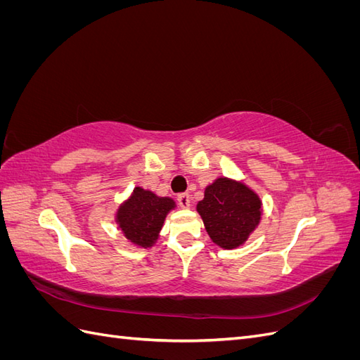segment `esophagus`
Here are the masks:
<instances>
[{
    "mask_svg": "<svg viewBox=\"0 0 360 360\" xmlns=\"http://www.w3.org/2000/svg\"><path fill=\"white\" fill-rule=\"evenodd\" d=\"M177 202L181 209H188L191 205V195L189 193H179L177 195Z\"/></svg>",
    "mask_w": 360,
    "mask_h": 360,
    "instance_id": "1",
    "label": "esophagus"
}]
</instances>
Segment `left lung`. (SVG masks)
<instances>
[{
  "label": "left lung",
  "mask_w": 360,
  "mask_h": 360,
  "mask_svg": "<svg viewBox=\"0 0 360 360\" xmlns=\"http://www.w3.org/2000/svg\"><path fill=\"white\" fill-rule=\"evenodd\" d=\"M197 210L212 240L224 249H233L243 245L255 230L261 202L245 184L222 177L205 188Z\"/></svg>",
  "instance_id": "left-lung-1"
}]
</instances>
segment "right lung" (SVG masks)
<instances>
[{
  "label": "right lung",
  "mask_w": 360,
  "mask_h": 360,
  "mask_svg": "<svg viewBox=\"0 0 360 360\" xmlns=\"http://www.w3.org/2000/svg\"><path fill=\"white\" fill-rule=\"evenodd\" d=\"M172 207L171 198H160L153 192L136 188L132 197L118 209L117 222L130 242L148 248L155 243L165 216Z\"/></svg>",
  "instance_id": "1"
}]
</instances>
